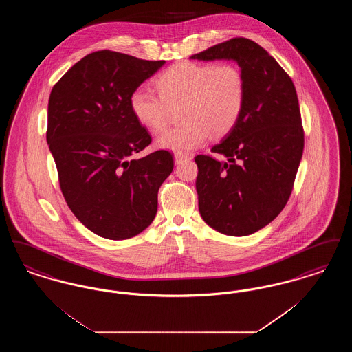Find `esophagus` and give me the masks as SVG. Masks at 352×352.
<instances>
[{
	"label": "esophagus",
	"instance_id": "1",
	"mask_svg": "<svg viewBox=\"0 0 352 352\" xmlns=\"http://www.w3.org/2000/svg\"><path fill=\"white\" fill-rule=\"evenodd\" d=\"M187 160H190V155H187V154H181V153H177V154L174 155V161H175V164H177V165L182 164L184 161H187Z\"/></svg>",
	"mask_w": 352,
	"mask_h": 352
}]
</instances>
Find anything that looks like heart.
<instances>
[{
	"mask_svg": "<svg viewBox=\"0 0 352 352\" xmlns=\"http://www.w3.org/2000/svg\"><path fill=\"white\" fill-rule=\"evenodd\" d=\"M160 94L137 88L131 96L135 118L153 132H162L171 112L184 105L182 125L161 134L157 145L175 153L203 146L211 132L228 133L243 113L247 80L234 63L179 62L157 79Z\"/></svg>",
	"mask_w": 352,
	"mask_h": 352,
	"instance_id": "heart-1",
	"label": "heart"
}]
</instances>
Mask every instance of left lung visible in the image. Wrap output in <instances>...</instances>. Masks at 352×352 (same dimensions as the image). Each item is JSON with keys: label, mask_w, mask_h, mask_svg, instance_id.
<instances>
[{"label": "left lung", "mask_w": 352, "mask_h": 352, "mask_svg": "<svg viewBox=\"0 0 352 352\" xmlns=\"http://www.w3.org/2000/svg\"><path fill=\"white\" fill-rule=\"evenodd\" d=\"M191 59H234L245 75L247 96L234 128L211 151L195 157L203 220L220 234L247 236L284 210L303 153L296 87L276 59L251 39L236 36Z\"/></svg>", "instance_id": "1"}]
</instances>
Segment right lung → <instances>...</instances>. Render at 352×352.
Listing matches in <instances>:
<instances>
[{
	"mask_svg": "<svg viewBox=\"0 0 352 352\" xmlns=\"http://www.w3.org/2000/svg\"><path fill=\"white\" fill-rule=\"evenodd\" d=\"M164 63L95 51L51 89L46 140L62 194L78 220L101 237L131 239L149 227L158 190L174 168L168 151L133 158L151 137L134 116L131 96Z\"/></svg>",
	"mask_w": 352,
	"mask_h": 352,
	"instance_id": "1",
	"label": "right lung"
}]
</instances>
